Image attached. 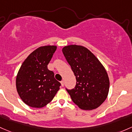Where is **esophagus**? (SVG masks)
I'll use <instances>...</instances> for the list:
<instances>
[{
	"label": "esophagus",
	"mask_w": 132,
	"mask_h": 132,
	"mask_svg": "<svg viewBox=\"0 0 132 132\" xmlns=\"http://www.w3.org/2000/svg\"><path fill=\"white\" fill-rule=\"evenodd\" d=\"M61 85H62V87H63V86H64V81H63V80H62V81H61Z\"/></svg>",
	"instance_id": "34e87169"
}]
</instances>
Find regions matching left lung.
Returning a JSON list of instances; mask_svg holds the SVG:
<instances>
[{"label":"left lung","mask_w":132,"mask_h":132,"mask_svg":"<svg viewBox=\"0 0 132 132\" xmlns=\"http://www.w3.org/2000/svg\"><path fill=\"white\" fill-rule=\"evenodd\" d=\"M62 51L77 80L74 88H66L72 101L84 110L97 108L109 92V80L105 68L85 47L71 45Z\"/></svg>","instance_id":"1"}]
</instances>
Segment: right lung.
I'll return each mask as SVG.
<instances>
[{
    "mask_svg": "<svg viewBox=\"0 0 132 132\" xmlns=\"http://www.w3.org/2000/svg\"><path fill=\"white\" fill-rule=\"evenodd\" d=\"M54 45L40 47L28 56L16 77V89L28 106L40 108L49 103L59 90L61 84L47 65L56 51Z\"/></svg>",
    "mask_w": 132,
    "mask_h": 132,
    "instance_id": "1",
    "label": "right lung"
}]
</instances>
